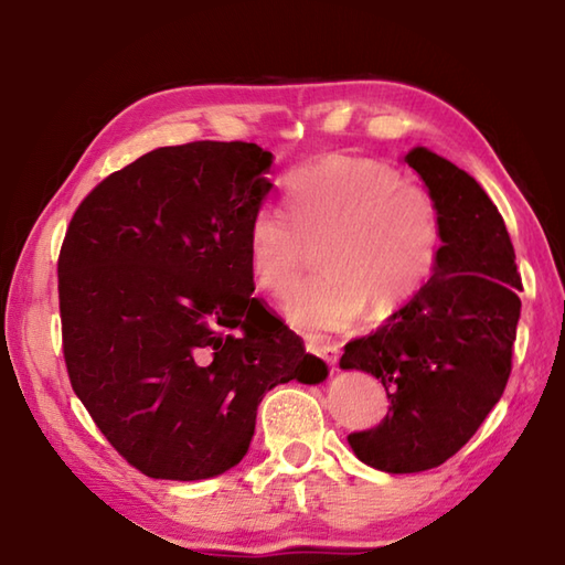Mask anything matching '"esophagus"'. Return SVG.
<instances>
[{"mask_svg":"<svg viewBox=\"0 0 565 565\" xmlns=\"http://www.w3.org/2000/svg\"><path fill=\"white\" fill-rule=\"evenodd\" d=\"M308 352L311 355H318L323 362H328L330 367H335L338 364V358H340V350L338 345H333V342H323V340H308Z\"/></svg>","mask_w":565,"mask_h":565,"instance_id":"34e87169","label":"esophagus"}]
</instances>
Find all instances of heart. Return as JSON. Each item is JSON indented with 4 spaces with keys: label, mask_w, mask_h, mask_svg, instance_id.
Listing matches in <instances>:
<instances>
[{
    "label": "heart",
    "mask_w": 565,
    "mask_h": 565,
    "mask_svg": "<svg viewBox=\"0 0 565 565\" xmlns=\"http://www.w3.org/2000/svg\"><path fill=\"white\" fill-rule=\"evenodd\" d=\"M286 215L259 207L247 225L254 284L284 296L320 247L326 274L286 298V320L306 335L350 328L372 306L390 316L416 301L434 279L444 247L440 213L424 185L394 166L328 153L286 175Z\"/></svg>",
    "instance_id": "b5f03b06"
}]
</instances>
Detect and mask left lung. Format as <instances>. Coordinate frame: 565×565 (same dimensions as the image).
Instances as JSON below:
<instances>
[{
	"label": "left lung",
	"instance_id": "1",
	"mask_svg": "<svg viewBox=\"0 0 565 565\" xmlns=\"http://www.w3.org/2000/svg\"><path fill=\"white\" fill-rule=\"evenodd\" d=\"M404 161L438 205V269L416 301L340 358L342 370L384 384L382 424L348 440L362 462L394 475L444 466L482 426L510 380L522 308L510 232L480 183L424 147Z\"/></svg>",
	"mask_w": 565,
	"mask_h": 565
}]
</instances>
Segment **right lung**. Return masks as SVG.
<instances>
[{
    "label": "right lung",
    "mask_w": 565,
    "mask_h": 565,
    "mask_svg": "<svg viewBox=\"0 0 565 565\" xmlns=\"http://www.w3.org/2000/svg\"><path fill=\"white\" fill-rule=\"evenodd\" d=\"M247 141L143 153L77 205L58 254L73 392L121 458L157 480H207L245 458L271 386L323 360L252 298L247 225L271 183Z\"/></svg>",
    "instance_id": "right-lung-1"
}]
</instances>
